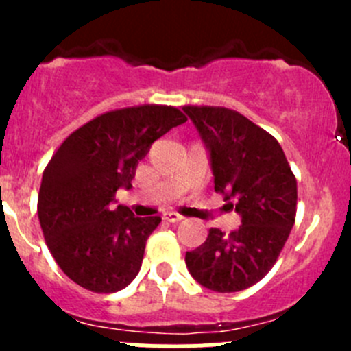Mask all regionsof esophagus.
Segmentation results:
<instances>
[{
    "label": "esophagus",
    "instance_id": "1",
    "mask_svg": "<svg viewBox=\"0 0 351 351\" xmlns=\"http://www.w3.org/2000/svg\"><path fill=\"white\" fill-rule=\"evenodd\" d=\"M162 219H165L166 222H178V221H182L183 215H180L178 212H175V210H168L162 214Z\"/></svg>",
    "mask_w": 351,
    "mask_h": 351
}]
</instances>
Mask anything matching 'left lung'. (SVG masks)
Wrapping results in <instances>:
<instances>
[{"instance_id": "left-lung-1", "label": "left lung", "mask_w": 351, "mask_h": 351, "mask_svg": "<svg viewBox=\"0 0 351 351\" xmlns=\"http://www.w3.org/2000/svg\"><path fill=\"white\" fill-rule=\"evenodd\" d=\"M210 156L214 190L241 215L229 234L208 229L185 263L200 285L239 292L258 284L280 256L295 222L297 180L284 149L267 130L239 112L185 105Z\"/></svg>"}]
</instances>
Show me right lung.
I'll return each instance as SVG.
<instances>
[{
	"mask_svg": "<svg viewBox=\"0 0 351 351\" xmlns=\"http://www.w3.org/2000/svg\"><path fill=\"white\" fill-rule=\"evenodd\" d=\"M186 122L171 105H136L95 117L66 137L42 175L37 214L56 263L83 289H125L143 265L159 215L136 217L113 205L129 190L151 144Z\"/></svg>",
	"mask_w": 351,
	"mask_h": 351,
	"instance_id": "right-lung-1",
	"label": "right lung"
}]
</instances>
